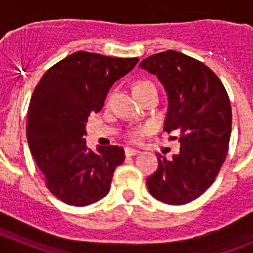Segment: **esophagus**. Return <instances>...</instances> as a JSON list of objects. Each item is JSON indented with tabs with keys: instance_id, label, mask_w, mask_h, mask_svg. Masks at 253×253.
Returning <instances> with one entry per match:
<instances>
[{
	"instance_id": "34e87169",
	"label": "esophagus",
	"mask_w": 253,
	"mask_h": 253,
	"mask_svg": "<svg viewBox=\"0 0 253 253\" xmlns=\"http://www.w3.org/2000/svg\"><path fill=\"white\" fill-rule=\"evenodd\" d=\"M138 153H139V151H138V149L129 148V147H126V148H125V156H128V157L135 156V154H138Z\"/></svg>"
}]
</instances>
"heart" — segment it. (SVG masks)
<instances>
[{"label": "heart", "mask_w": 253, "mask_h": 253, "mask_svg": "<svg viewBox=\"0 0 253 253\" xmlns=\"http://www.w3.org/2000/svg\"><path fill=\"white\" fill-rule=\"evenodd\" d=\"M151 86H154L151 81H140L138 82V84H135V86H134V91L142 90V88H147V87H151ZM143 133H144L143 129H135V130H131L130 133H129V138H130L131 140H138L140 139Z\"/></svg>", "instance_id": "1"}]
</instances>
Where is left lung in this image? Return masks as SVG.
I'll return each instance as SVG.
<instances>
[{"label": "left lung", "mask_w": 253, "mask_h": 253, "mask_svg": "<svg viewBox=\"0 0 253 253\" xmlns=\"http://www.w3.org/2000/svg\"><path fill=\"white\" fill-rule=\"evenodd\" d=\"M140 68L156 75L169 96L165 128L178 131L180 153L157 154L158 169L147 177L153 198L182 205L204 194L224 163L232 130V107L218 76L203 62L167 50L143 59Z\"/></svg>", "instance_id": "obj_1"}]
</instances>
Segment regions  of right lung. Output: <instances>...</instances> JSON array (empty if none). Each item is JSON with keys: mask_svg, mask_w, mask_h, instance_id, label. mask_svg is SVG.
<instances>
[{"mask_svg": "<svg viewBox=\"0 0 253 253\" xmlns=\"http://www.w3.org/2000/svg\"><path fill=\"white\" fill-rule=\"evenodd\" d=\"M138 60L76 51L50 67L35 87L26 120L29 148L49 191L66 204L86 207L109 193L124 149L87 148L86 123Z\"/></svg>", "mask_w": 253, "mask_h": 253, "instance_id": "obj_1", "label": "right lung"}]
</instances>
